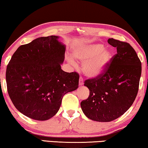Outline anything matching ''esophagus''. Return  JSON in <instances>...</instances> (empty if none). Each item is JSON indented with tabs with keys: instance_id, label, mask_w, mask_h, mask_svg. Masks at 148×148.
Instances as JSON below:
<instances>
[{
	"instance_id": "34e87169",
	"label": "esophagus",
	"mask_w": 148,
	"mask_h": 148,
	"mask_svg": "<svg viewBox=\"0 0 148 148\" xmlns=\"http://www.w3.org/2000/svg\"><path fill=\"white\" fill-rule=\"evenodd\" d=\"M84 83V81H83V78L82 76H80L79 78V85H83Z\"/></svg>"
}]
</instances>
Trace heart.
<instances>
[{
    "instance_id": "b5f03b06",
    "label": "heart",
    "mask_w": 148,
    "mask_h": 148,
    "mask_svg": "<svg viewBox=\"0 0 148 148\" xmlns=\"http://www.w3.org/2000/svg\"><path fill=\"white\" fill-rule=\"evenodd\" d=\"M74 57L81 61H85L83 69L86 75L90 77H96L102 74L111 59V53L109 50H104L102 44H89L74 49ZM72 63H74L70 59Z\"/></svg>"
}]
</instances>
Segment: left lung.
<instances>
[{
    "label": "left lung",
    "instance_id": "left-lung-1",
    "mask_svg": "<svg viewBox=\"0 0 148 148\" xmlns=\"http://www.w3.org/2000/svg\"><path fill=\"white\" fill-rule=\"evenodd\" d=\"M108 43L117 48V53L102 74L85 80L89 96L80 102L88 118L102 122L115 120L132 106L141 74V61L128 43L113 38Z\"/></svg>",
    "mask_w": 148,
    "mask_h": 148
}]
</instances>
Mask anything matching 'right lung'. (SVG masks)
<instances>
[{
	"mask_svg": "<svg viewBox=\"0 0 148 148\" xmlns=\"http://www.w3.org/2000/svg\"><path fill=\"white\" fill-rule=\"evenodd\" d=\"M58 38L42 37L22 45L7 66V91L13 104L35 120L53 117L63 96L78 87L79 74L61 70L65 47Z\"/></svg>",
	"mask_w": 148,
	"mask_h": 148,
	"instance_id": "obj_1",
	"label": "right lung"
}]
</instances>
